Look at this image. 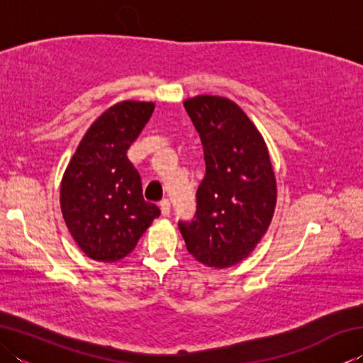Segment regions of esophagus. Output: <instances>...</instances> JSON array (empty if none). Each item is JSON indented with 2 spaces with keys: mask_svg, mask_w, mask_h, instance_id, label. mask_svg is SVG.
<instances>
[{
  "mask_svg": "<svg viewBox=\"0 0 363 363\" xmlns=\"http://www.w3.org/2000/svg\"><path fill=\"white\" fill-rule=\"evenodd\" d=\"M169 210H171V205H169V200H162L160 201V211H162L163 216H168L169 214Z\"/></svg>",
  "mask_w": 363,
  "mask_h": 363,
  "instance_id": "1",
  "label": "esophagus"
}]
</instances>
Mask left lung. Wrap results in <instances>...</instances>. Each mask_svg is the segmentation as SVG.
I'll use <instances>...</instances> for the list:
<instances>
[{
	"instance_id": "8db88e82",
	"label": "left lung",
	"mask_w": 363,
	"mask_h": 363,
	"mask_svg": "<svg viewBox=\"0 0 363 363\" xmlns=\"http://www.w3.org/2000/svg\"><path fill=\"white\" fill-rule=\"evenodd\" d=\"M205 155L196 214L179 223L187 251L208 267L227 269L253 253L277 205V181L262 134L235 102L220 96L184 101Z\"/></svg>"
}]
</instances>
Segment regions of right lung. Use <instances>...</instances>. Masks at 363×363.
Segmentation results:
<instances>
[{
    "mask_svg": "<svg viewBox=\"0 0 363 363\" xmlns=\"http://www.w3.org/2000/svg\"><path fill=\"white\" fill-rule=\"evenodd\" d=\"M153 102L123 101L107 108L79 140L60 182V210L73 240L99 262H115L136 247L157 205L143 196L126 152L144 130Z\"/></svg>",
    "mask_w": 363,
    "mask_h": 363,
    "instance_id": "right-lung-1",
    "label": "right lung"
}]
</instances>
